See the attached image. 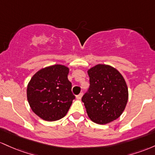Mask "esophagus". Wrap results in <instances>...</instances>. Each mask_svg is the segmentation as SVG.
<instances>
[{"label": "esophagus", "mask_w": 155, "mask_h": 155, "mask_svg": "<svg viewBox=\"0 0 155 155\" xmlns=\"http://www.w3.org/2000/svg\"><path fill=\"white\" fill-rule=\"evenodd\" d=\"M82 96H83V93H81V94H79L78 95H77V96H76V98H77L78 100H81V99L82 98Z\"/></svg>", "instance_id": "1"}]
</instances>
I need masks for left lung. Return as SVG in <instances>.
Wrapping results in <instances>:
<instances>
[{"label":"left lung","instance_id":"1","mask_svg":"<svg viewBox=\"0 0 155 155\" xmlns=\"http://www.w3.org/2000/svg\"><path fill=\"white\" fill-rule=\"evenodd\" d=\"M90 86L82 97L88 117L105 124L121 115L128 100L124 78L115 68L98 64L88 71Z\"/></svg>","mask_w":155,"mask_h":155}]
</instances>
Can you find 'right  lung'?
<instances>
[{
  "instance_id": "obj_1",
  "label": "right lung",
  "mask_w": 155,
  "mask_h": 155,
  "mask_svg": "<svg viewBox=\"0 0 155 155\" xmlns=\"http://www.w3.org/2000/svg\"><path fill=\"white\" fill-rule=\"evenodd\" d=\"M68 74V67L55 64L41 69L31 79L27 87L28 101L41 119L57 121L67 114L75 98Z\"/></svg>"
}]
</instances>
